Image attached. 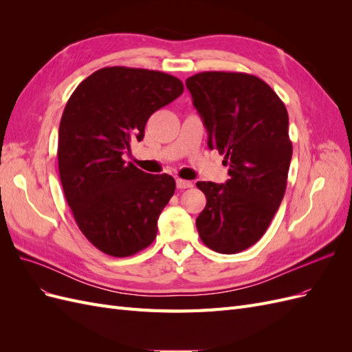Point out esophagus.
<instances>
[{"label":"esophagus","instance_id":"obj_1","mask_svg":"<svg viewBox=\"0 0 352 352\" xmlns=\"http://www.w3.org/2000/svg\"><path fill=\"white\" fill-rule=\"evenodd\" d=\"M176 186L177 189H188V188H192V182H189V180H185V179H177L176 180Z\"/></svg>","mask_w":352,"mask_h":352}]
</instances>
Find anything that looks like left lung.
Wrapping results in <instances>:
<instances>
[{"mask_svg": "<svg viewBox=\"0 0 352 352\" xmlns=\"http://www.w3.org/2000/svg\"><path fill=\"white\" fill-rule=\"evenodd\" d=\"M208 133L225 155L226 184L197 182L207 204L197 229L221 254L250 248L267 230L286 190L292 142L283 101L260 78L239 72H202L186 79Z\"/></svg>", "mask_w": 352, "mask_h": 352, "instance_id": "8db88e82", "label": "left lung"}]
</instances>
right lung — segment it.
Wrapping results in <instances>:
<instances>
[{
  "instance_id": "1",
  "label": "right lung",
  "mask_w": 352,
  "mask_h": 352,
  "mask_svg": "<svg viewBox=\"0 0 352 352\" xmlns=\"http://www.w3.org/2000/svg\"><path fill=\"white\" fill-rule=\"evenodd\" d=\"M182 92L172 74L114 66L94 72L70 95L58 129L60 180L78 228L104 254L129 257L155 239L176 182L142 172L123 154L142 140L150 116Z\"/></svg>"
}]
</instances>
